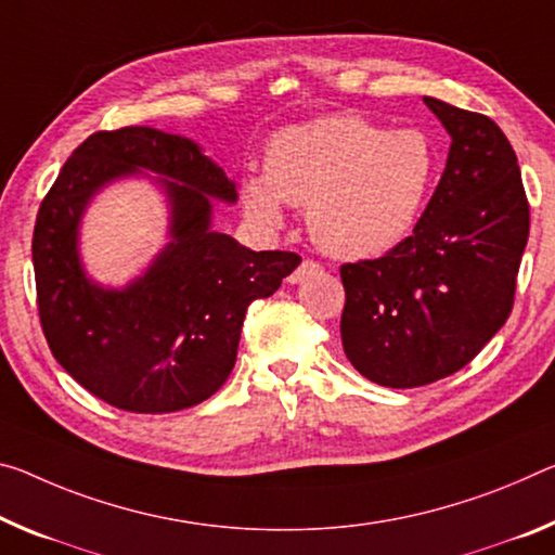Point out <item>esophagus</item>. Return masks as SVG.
I'll return each mask as SVG.
<instances>
[{"label": "esophagus", "instance_id": "1", "mask_svg": "<svg viewBox=\"0 0 555 555\" xmlns=\"http://www.w3.org/2000/svg\"><path fill=\"white\" fill-rule=\"evenodd\" d=\"M321 271H323V267H321L319 261L304 259L301 263H298V269L292 271V276H288V281H292V284H301V281L311 279V276H315V274H321Z\"/></svg>", "mask_w": 555, "mask_h": 555}]
</instances>
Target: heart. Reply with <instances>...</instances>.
<instances>
[{
  "instance_id": "heart-1",
  "label": "heart",
  "mask_w": 555,
  "mask_h": 555,
  "mask_svg": "<svg viewBox=\"0 0 555 555\" xmlns=\"http://www.w3.org/2000/svg\"><path fill=\"white\" fill-rule=\"evenodd\" d=\"M435 178V151L412 128L385 130L356 113L279 130L263 175L242 182L246 212L279 224L284 202L309 207V230L323 251L365 259L408 236Z\"/></svg>"
}]
</instances>
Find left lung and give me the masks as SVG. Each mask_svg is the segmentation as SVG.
<instances>
[{
	"instance_id": "8db88e82",
	"label": "left lung",
	"mask_w": 555,
	"mask_h": 555,
	"mask_svg": "<svg viewBox=\"0 0 555 555\" xmlns=\"http://www.w3.org/2000/svg\"><path fill=\"white\" fill-rule=\"evenodd\" d=\"M425 103L452 138L433 199L385 257L340 267L343 350L383 388H420L467 365L512 313L529 242V199L501 128Z\"/></svg>"
}]
</instances>
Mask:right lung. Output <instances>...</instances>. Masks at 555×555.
<instances>
[{
  "label": "right lung",
  "instance_id": "add662e5",
  "mask_svg": "<svg viewBox=\"0 0 555 555\" xmlns=\"http://www.w3.org/2000/svg\"><path fill=\"white\" fill-rule=\"evenodd\" d=\"M138 169L168 178L173 240L143 278L103 289L85 276L77 224L95 191ZM212 197L236 202V190L197 143L128 126L88 135L41 202L31 259L43 336L61 367L113 408L160 415L215 395L234 367L249 304L301 263L294 251H251L215 232Z\"/></svg>",
  "mask_w": 555,
  "mask_h": 555
}]
</instances>
